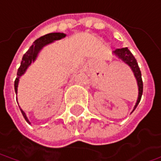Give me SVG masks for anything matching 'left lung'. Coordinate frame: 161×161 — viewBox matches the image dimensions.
Returning a JSON list of instances; mask_svg holds the SVG:
<instances>
[{"mask_svg":"<svg viewBox=\"0 0 161 161\" xmlns=\"http://www.w3.org/2000/svg\"><path fill=\"white\" fill-rule=\"evenodd\" d=\"M113 54L131 68V70L133 71L134 75L136 79L137 86H138V98H137V101H136V105L133 109L134 112L135 109L136 108V106L138 105L141 97H142V95H143V80H142V74H141L140 68L138 66V64L136 62V59L135 58L133 54L130 52V50L128 48H117L113 51Z\"/></svg>","mask_w":161,"mask_h":161,"instance_id":"left-lung-1","label":"left lung"}]
</instances>
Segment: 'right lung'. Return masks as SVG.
Here are the masks:
<instances>
[{
  "label": "right lung",
  "mask_w": 161,
  "mask_h": 161,
  "mask_svg": "<svg viewBox=\"0 0 161 161\" xmlns=\"http://www.w3.org/2000/svg\"><path fill=\"white\" fill-rule=\"evenodd\" d=\"M65 36H66V34L63 33H48V34H46V35H43L42 37H40L39 39H37L36 41H34V42H33V45L30 47V48L26 51V53L23 56L21 64H20L19 68H18V73H17L18 77L15 80V84H14L16 95L18 94V82H19V78L22 76L24 73H25L26 69L30 66V64L35 61V59L37 58L38 54H39V52H40L42 49L43 47H45L46 45H48L49 43H52L54 41L61 40V39H63V38H64ZM19 108H20V107H19ZM20 111H21V113H22L25 119L26 120V122L29 124H31L30 123V121H29V119H27V117H26L25 112L23 111L22 109H20Z\"/></svg>",
  "instance_id": "1"
}]
</instances>
